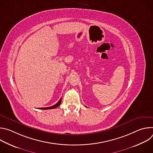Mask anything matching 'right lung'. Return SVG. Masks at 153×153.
I'll return each mask as SVG.
<instances>
[{
    "label": "right lung",
    "mask_w": 153,
    "mask_h": 153,
    "mask_svg": "<svg viewBox=\"0 0 153 153\" xmlns=\"http://www.w3.org/2000/svg\"><path fill=\"white\" fill-rule=\"evenodd\" d=\"M61 101H62V99L60 98V99L59 100V102L54 105L50 106V107H46V108H40L39 109H41V110H50V109H54L60 105V104L61 103Z\"/></svg>",
    "instance_id": "1"
}]
</instances>
